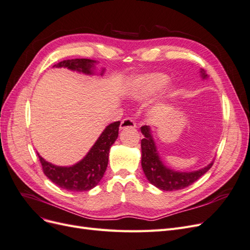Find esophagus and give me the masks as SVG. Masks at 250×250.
Wrapping results in <instances>:
<instances>
[{"label": "esophagus", "instance_id": "34e87169", "mask_svg": "<svg viewBox=\"0 0 250 250\" xmlns=\"http://www.w3.org/2000/svg\"><path fill=\"white\" fill-rule=\"evenodd\" d=\"M137 127V123L135 121L130 118H125L122 122H121L120 128L121 129H126V128H135Z\"/></svg>", "mask_w": 250, "mask_h": 250}]
</instances>
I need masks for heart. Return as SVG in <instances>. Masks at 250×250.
Instances as JSON below:
<instances>
[{"instance_id":"1","label":"heart","mask_w":250,"mask_h":250,"mask_svg":"<svg viewBox=\"0 0 250 250\" xmlns=\"http://www.w3.org/2000/svg\"><path fill=\"white\" fill-rule=\"evenodd\" d=\"M168 83V77L163 74L148 75L134 81L130 86V95L135 99L143 100L160 92Z\"/></svg>"}]
</instances>
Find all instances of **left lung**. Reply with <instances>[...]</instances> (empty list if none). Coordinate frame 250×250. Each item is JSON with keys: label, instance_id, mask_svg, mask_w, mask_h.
I'll return each instance as SVG.
<instances>
[{"label": "left lung", "instance_id": "8db88e82", "mask_svg": "<svg viewBox=\"0 0 250 250\" xmlns=\"http://www.w3.org/2000/svg\"><path fill=\"white\" fill-rule=\"evenodd\" d=\"M202 78H207L208 75L204 70L200 71ZM141 131L145 139L141 142L142 147V168L144 173L150 181L156 188L163 191H177L191 186L196 180L199 179L203 174H206L213 163L211 162L207 167H204L198 171L193 172H177L173 171L164 166L161 161L160 155L157 153L155 143L151 135L150 128L147 125L141 127Z\"/></svg>", "mask_w": 250, "mask_h": 250}]
</instances>
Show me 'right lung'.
Returning <instances> with one entry per match:
<instances>
[{
	"label": "right lung",
	"instance_id": "right-lung-1",
	"mask_svg": "<svg viewBox=\"0 0 250 250\" xmlns=\"http://www.w3.org/2000/svg\"><path fill=\"white\" fill-rule=\"evenodd\" d=\"M95 60L69 59L60 62L54 66L67 67L73 71L93 74L92 67ZM120 121L109 124L101 133L95 145L82 161L72 167H59L46 162L37 153L42 164V171L52 183L67 191L84 192L95 188L103 177L108 164L109 149L119 135Z\"/></svg>",
	"mask_w": 250,
	"mask_h": 250
}]
</instances>
